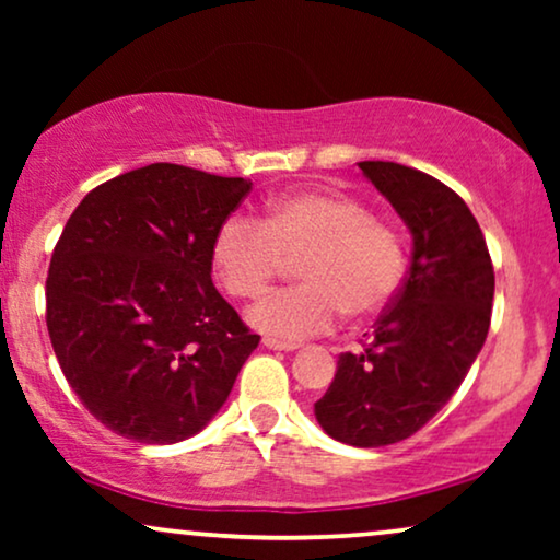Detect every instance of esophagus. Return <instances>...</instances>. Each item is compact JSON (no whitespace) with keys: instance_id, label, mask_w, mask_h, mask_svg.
Masks as SVG:
<instances>
[{"instance_id":"esophagus-1","label":"esophagus","mask_w":560,"mask_h":560,"mask_svg":"<svg viewBox=\"0 0 560 560\" xmlns=\"http://www.w3.org/2000/svg\"><path fill=\"white\" fill-rule=\"evenodd\" d=\"M262 347H265V349H272V351H295V349H298L295 343H285V341L270 339V336H265V339H262Z\"/></svg>"}]
</instances>
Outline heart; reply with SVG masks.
Here are the masks:
<instances>
[{"mask_svg": "<svg viewBox=\"0 0 560 560\" xmlns=\"http://www.w3.org/2000/svg\"><path fill=\"white\" fill-rule=\"evenodd\" d=\"M305 282L280 290L249 311V324L278 341L324 334L341 311L370 318L393 301L405 278L402 240L362 201L334 190H301L267 206V221L232 213L213 236L221 285L236 298L262 295L300 259Z\"/></svg>", "mask_w": 560, "mask_h": 560, "instance_id": "b5f03b06", "label": "heart"}]
</instances>
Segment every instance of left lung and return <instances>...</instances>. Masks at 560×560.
<instances>
[{
    "label": "left lung",
    "instance_id": "8db88e82",
    "mask_svg": "<svg viewBox=\"0 0 560 560\" xmlns=\"http://www.w3.org/2000/svg\"><path fill=\"white\" fill-rule=\"evenodd\" d=\"M359 167L410 229V270L364 351L339 357L313 412L331 439L377 448L410 439L462 387L489 331L494 270L477 219L448 186L400 163Z\"/></svg>",
    "mask_w": 560,
    "mask_h": 560
}]
</instances>
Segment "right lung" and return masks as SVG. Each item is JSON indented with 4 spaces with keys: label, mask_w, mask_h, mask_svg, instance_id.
Instances as JSON below:
<instances>
[{
    "label": "right lung",
    "mask_w": 560,
    "mask_h": 560,
    "mask_svg": "<svg viewBox=\"0 0 560 560\" xmlns=\"http://www.w3.org/2000/svg\"><path fill=\"white\" fill-rule=\"evenodd\" d=\"M249 188L152 163L102 183L68 219L45 320L68 385L109 431L178 443L226 402L259 336L213 288L211 247Z\"/></svg>",
    "instance_id": "obj_1"
}]
</instances>
